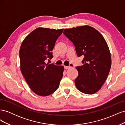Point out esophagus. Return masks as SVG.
<instances>
[{
	"instance_id": "34e87169",
	"label": "esophagus",
	"mask_w": 125,
	"mask_h": 125,
	"mask_svg": "<svg viewBox=\"0 0 125 125\" xmlns=\"http://www.w3.org/2000/svg\"><path fill=\"white\" fill-rule=\"evenodd\" d=\"M74 66L73 65V64H70V66H64V68L65 69H68L69 68H70L71 67H73Z\"/></svg>"
}]
</instances>
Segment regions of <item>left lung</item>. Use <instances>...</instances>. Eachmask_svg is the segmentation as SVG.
<instances>
[{
  "instance_id": "left-lung-1",
  "label": "left lung",
  "mask_w": 125,
  "mask_h": 125,
  "mask_svg": "<svg viewBox=\"0 0 125 125\" xmlns=\"http://www.w3.org/2000/svg\"><path fill=\"white\" fill-rule=\"evenodd\" d=\"M63 34L73 43L78 57H83V65L77 67L75 79L80 92L93 94L101 89L107 79L112 65L111 56L104 37L89 25L65 29Z\"/></svg>"
}]
</instances>
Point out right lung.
I'll list each match as a JSON object with an SVG mask.
<instances>
[{
  "label": "right lung",
  "instance_id": "obj_1",
  "mask_svg": "<svg viewBox=\"0 0 125 125\" xmlns=\"http://www.w3.org/2000/svg\"><path fill=\"white\" fill-rule=\"evenodd\" d=\"M62 29L38 28L22 42L19 51L20 70L29 88L37 95L46 96L57 90L63 66L45 62L52 58V51Z\"/></svg>",
  "mask_w": 125,
  "mask_h": 125
}]
</instances>
